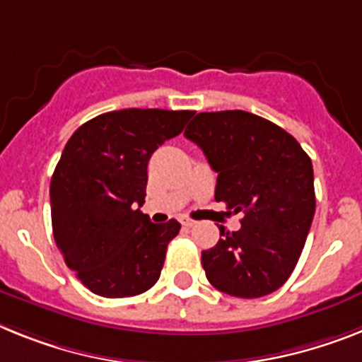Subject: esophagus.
Listing matches in <instances>:
<instances>
[{"label":"esophagus","mask_w":362,"mask_h":362,"mask_svg":"<svg viewBox=\"0 0 362 362\" xmlns=\"http://www.w3.org/2000/svg\"><path fill=\"white\" fill-rule=\"evenodd\" d=\"M180 223L184 228H191L195 226V221H191V218H180Z\"/></svg>","instance_id":"34e87169"}]
</instances>
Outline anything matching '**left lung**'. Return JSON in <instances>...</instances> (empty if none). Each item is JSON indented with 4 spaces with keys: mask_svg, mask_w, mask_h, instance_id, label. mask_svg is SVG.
I'll return each instance as SVG.
<instances>
[{
    "mask_svg": "<svg viewBox=\"0 0 362 362\" xmlns=\"http://www.w3.org/2000/svg\"><path fill=\"white\" fill-rule=\"evenodd\" d=\"M187 139L202 148L217 173L215 200L241 228L226 232L202 252L206 278L238 298H259L289 279L315 215L313 163L281 127L243 110L200 112L187 124Z\"/></svg>",
    "mask_w": 362,
    "mask_h": 362,
    "instance_id": "left-lung-1",
    "label": "left lung"
}]
</instances>
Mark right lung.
<instances>
[{"label":"right lung","instance_id":"add662e5","mask_svg":"<svg viewBox=\"0 0 362 362\" xmlns=\"http://www.w3.org/2000/svg\"><path fill=\"white\" fill-rule=\"evenodd\" d=\"M191 115L160 108L106 112L78 127L64 147L49 187L53 235L66 265L92 293L136 296L160 278L180 223L153 224L139 211L147 165Z\"/></svg>","mask_w":362,"mask_h":362}]
</instances>
